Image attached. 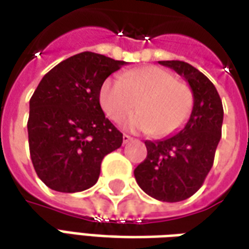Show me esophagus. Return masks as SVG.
Wrapping results in <instances>:
<instances>
[{
  "instance_id": "1",
  "label": "esophagus",
  "mask_w": 249,
  "mask_h": 249,
  "mask_svg": "<svg viewBox=\"0 0 249 249\" xmlns=\"http://www.w3.org/2000/svg\"><path fill=\"white\" fill-rule=\"evenodd\" d=\"M130 141H133V138L127 134H123V143H128Z\"/></svg>"
}]
</instances>
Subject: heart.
<instances>
[{
	"label": "heart",
	"instance_id": "obj_1",
	"mask_svg": "<svg viewBox=\"0 0 249 249\" xmlns=\"http://www.w3.org/2000/svg\"><path fill=\"white\" fill-rule=\"evenodd\" d=\"M99 100L111 121L121 122L138 102L140 112L128 118V128L167 137L186 124L194 109V93L171 71L147 66L112 75L100 87Z\"/></svg>",
	"mask_w": 249,
	"mask_h": 249
}]
</instances>
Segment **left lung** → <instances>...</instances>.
<instances>
[{
  "label": "left lung",
  "mask_w": 249,
  "mask_h": 249,
  "mask_svg": "<svg viewBox=\"0 0 249 249\" xmlns=\"http://www.w3.org/2000/svg\"><path fill=\"white\" fill-rule=\"evenodd\" d=\"M190 84L194 109L179 133L159 141H145L147 156L134 169L138 186L152 198L180 202L199 190L213 167L221 140L224 108L213 82L183 61H160Z\"/></svg>",
  "instance_id": "1"
}]
</instances>
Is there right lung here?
<instances>
[{
    "instance_id": "1",
    "label": "right lung",
    "mask_w": 249,
    "mask_h": 249,
    "mask_svg": "<svg viewBox=\"0 0 249 249\" xmlns=\"http://www.w3.org/2000/svg\"><path fill=\"white\" fill-rule=\"evenodd\" d=\"M126 65L84 51L50 70L30 100L28 142L39 179L59 193L96 184L104 156L123 134L106 118L99 92L108 75Z\"/></svg>"
}]
</instances>
